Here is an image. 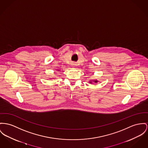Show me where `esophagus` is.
<instances>
[{"label": "esophagus", "instance_id": "34e87169", "mask_svg": "<svg viewBox=\"0 0 148 148\" xmlns=\"http://www.w3.org/2000/svg\"><path fill=\"white\" fill-rule=\"evenodd\" d=\"M76 64L75 63H74V62H73L72 63V67H76Z\"/></svg>", "mask_w": 148, "mask_h": 148}]
</instances>
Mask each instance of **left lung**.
<instances>
[{
	"label": "left lung",
	"mask_w": 148,
	"mask_h": 148,
	"mask_svg": "<svg viewBox=\"0 0 148 148\" xmlns=\"http://www.w3.org/2000/svg\"><path fill=\"white\" fill-rule=\"evenodd\" d=\"M92 82H95V83H97V82H98V80H97V79H93V80H90V81H89V82L90 84H92Z\"/></svg>",
	"instance_id": "obj_1"
}]
</instances>
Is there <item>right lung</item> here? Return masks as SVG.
Listing matches in <instances>:
<instances>
[{
    "label": "right lung",
    "mask_w": 148,
    "mask_h": 148,
    "mask_svg": "<svg viewBox=\"0 0 148 148\" xmlns=\"http://www.w3.org/2000/svg\"><path fill=\"white\" fill-rule=\"evenodd\" d=\"M57 71H59V69H57Z\"/></svg>",
    "instance_id": "obj_1"
}]
</instances>
